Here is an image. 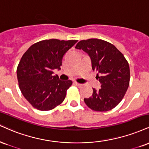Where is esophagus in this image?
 Here are the masks:
<instances>
[{"label":"esophagus","instance_id":"1","mask_svg":"<svg viewBox=\"0 0 149 149\" xmlns=\"http://www.w3.org/2000/svg\"><path fill=\"white\" fill-rule=\"evenodd\" d=\"M73 83H74L76 86H78V87H82V86L83 85H82V84L78 83V82H73Z\"/></svg>","mask_w":149,"mask_h":149}]
</instances>
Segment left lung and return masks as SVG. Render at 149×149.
I'll use <instances>...</instances> for the list:
<instances>
[{"mask_svg":"<svg viewBox=\"0 0 149 149\" xmlns=\"http://www.w3.org/2000/svg\"><path fill=\"white\" fill-rule=\"evenodd\" d=\"M76 48L87 53L92 60V69L101 83L98 90L93 89L91 97L84 101L89 108L106 112L115 107L126 94L130 82L128 61L113 44L98 39L81 40Z\"/></svg>","mask_w":149,"mask_h":149,"instance_id":"obj_1","label":"left lung"}]
</instances>
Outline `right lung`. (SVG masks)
I'll return each mask as SVG.
<instances>
[{"label":"right lung","mask_w":149,"mask_h":149,"mask_svg":"<svg viewBox=\"0 0 149 149\" xmlns=\"http://www.w3.org/2000/svg\"><path fill=\"white\" fill-rule=\"evenodd\" d=\"M77 42L46 39L33 44L23 55L17 69L19 87L35 108L51 110L63 102L73 82L62 81L53 71L60 69L64 54Z\"/></svg>","instance_id":"obj_1"}]
</instances>
